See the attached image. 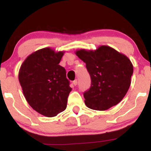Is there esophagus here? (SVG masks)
<instances>
[{
	"instance_id": "esophagus-1",
	"label": "esophagus",
	"mask_w": 151,
	"mask_h": 151,
	"mask_svg": "<svg viewBox=\"0 0 151 151\" xmlns=\"http://www.w3.org/2000/svg\"><path fill=\"white\" fill-rule=\"evenodd\" d=\"M77 83H78V81H77V79H75V80L73 81V84H74V86L77 85Z\"/></svg>"
}]
</instances>
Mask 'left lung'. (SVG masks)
I'll return each instance as SVG.
<instances>
[{
    "mask_svg": "<svg viewBox=\"0 0 151 151\" xmlns=\"http://www.w3.org/2000/svg\"><path fill=\"white\" fill-rule=\"evenodd\" d=\"M76 55L86 63L91 77V86L84 93L88 108L105 111L118 104L131 85L133 67L131 60L109 46L96 50L81 49Z\"/></svg>",
    "mask_w": 151,
    "mask_h": 151,
    "instance_id": "1",
    "label": "left lung"
}]
</instances>
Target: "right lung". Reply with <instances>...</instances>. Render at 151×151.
<instances>
[{"mask_svg":"<svg viewBox=\"0 0 151 151\" xmlns=\"http://www.w3.org/2000/svg\"><path fill=\"white\" fill-rule=\"evenodd\" d=\"M64 53L50 47L38 50L25 59L19 70V81L27 103L47 117L65 110L72 91L65 69L59 65Z\"/></svg>","mask_w":151,"mask_h":151,"instance_id":"1","label":"right lung"}]
</instances>
